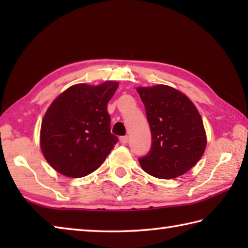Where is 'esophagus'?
<instances>
[{
  "instance_id": "obj_1",
  "label": "esophagus",
  "mask_w": 248,
  "mask_h": 248,
  "mask_svg": "<svg viewBox=\"0 0 248 248\" xmlns=\"http://www.w3.org/2000/svg\"><path fill=\"white\" fill-rule=\"evenodd\" d=\"M128 141H129V137H128V136H124V137L120 138V142H121V143H123V144H125Z\"/></svg>"
}]
</instances>
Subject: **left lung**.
<instances>
[{"instance_id":"obj_1","label":"left lung","mask_w":248,"mask_h":248,"mask_svg":"<svg viewBox=\"0 0 248 248\" xmlns=\"http://www.w3.org/2000/svg\"><path fill=\"white\" fill-rule=\"evenodd\" d=\"M149 121L152 145L139 158L142 170L161 179L187 173L204 153L207 137L191 100L167 85L138 87Z\"/></svg>"}]
</instances>
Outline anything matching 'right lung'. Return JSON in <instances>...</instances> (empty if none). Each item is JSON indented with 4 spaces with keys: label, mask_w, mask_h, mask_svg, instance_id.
<instances>
[{
    "label": "right lung",
    "mask_w": 248,
    "mask_h": 248,
    "mask_svg": "<svg viewBox=\"0 0 248 248\" xmlns=\"http://www.w3.org/2000/svg\"><path fill=\"white\" fill-rule=\"evenodd\" d=\"M118 83L77 84L53 100L41 123L40 146L59 173L78 178L103 164L118 138L110 132L107 104Z\"/></svg>",
    "instance_id": "right-lung-1"
}]
</instances>
